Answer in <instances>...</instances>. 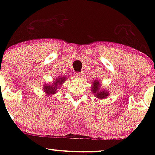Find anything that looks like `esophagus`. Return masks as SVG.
<instances>
[{"mask_svg":"<svg viewBox=\"0 0 155 155\" xmlns=\"http://www.w3.org/2000/svg\"><path fill=\"white\" fill-rule=\"evenodd\" d=\"M75 76H76V78H78V79H81V78H83V74L82 73H76V74H75Z\"/></svg>","mask_w":155,"mask_h":155,"instance_id":"obj_1","label":"esophagus"}]
</instances>
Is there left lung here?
Wrapping results in <instances>:
<instances>
[{"instance_id": "left-lung-1", "label": "left lung", "mask_w": 155, "mask_h": 155, "mask_svg": "<svg viewBox=\"0 0 155 155\" xmlns=\"http://www.w3.org/2000/svg\"><path fill=\"white\" fill-rule=\"evenodd\" d=\"M101 83L98 80H95L92 83L91 86V90L92 92V94H94L97 98L101 99H105L109 95V92L107 90H101Z\"/></svg>"}]
</instances>
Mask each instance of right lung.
Here are the masks:
<instances>
[{"instance_id": "obj_1", "label": "right lung", "mask_w": 155, "mask_h": 155, "mask_svg": "<svg viewBox=\"0 0 155 155\" xmlns=\"http://www.w3.org/2000/svg\"><path fill=\"white\" fill-rule=\"evenodd\" d=\"M68 79V76H59V77L55 78L53 80V82L51 84H44L43 85V91L47 96H50L54 95L58 92L59 88L63 86V84L65 82V80Z\"/></svg>"}]
</instances>
